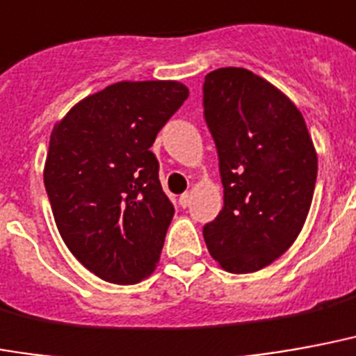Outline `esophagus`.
<instances>
[{
  "label": "esophagus",
  "mask_w": 356,
  "mask_h": 356,
  "mask_svg": "<svg viewBox=\"0 0 356 356\" xmlns=\"http://www.w3.org/2000/svg\"><path fill=\"white\" fill-rule=\"evenodd\" d=\"M179 204H181V207H183V209H185V207H188V205H191V194H188V192L181 194V196H179Z\"/></svg>",
  "instance_id": "esophagus-1"
}]
</instances>
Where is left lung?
I'll return each mask as SVG.
<instances>
[{
    "instance_id": "1",
    "label": "left lung",
    "mask_w": 356,
    "mask_h": 356,
    "mask_svg": "<svg viewBox=\"0 0 356 356\" xmlns=\"http://www.w3.org/2000/svg\"><path fill=\"white\" fill-rule=\"evenodd\" d=\"M204 117L217 147L225 207L204 226L232 273L259 272L298 238L317 181V152L298 107L243 67L205 75Z\"/></svg>"
}]
</instances>
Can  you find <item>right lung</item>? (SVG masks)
<instances>
[{
	"label": "right lung",
	"mask_w": 356,
	"mask_h": 356,
	"mask_svg": "<svg viewBox=\"0 0 356 356\" xmlns=\"http://www.w3.org/2000/svg\"><path fill=\"white\" fill-rule=\"evenodd\" d=\"M186 97L177 81H122L52 130L43 175L58 232L104 281L131 285L156 268L175 209L149 149Z\"/></svg>",
	"instance_id": "add662e5"
}]
</instances>
